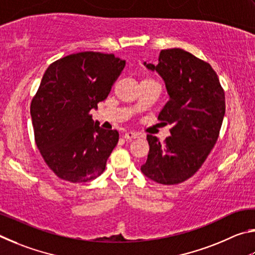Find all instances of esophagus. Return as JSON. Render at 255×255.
Wrapping results in <instances>:
<instances>
[{
    "label": "esophagus",
    "mask_w": 255,
    "mask_h": 255,
    "mask_svg": "<svg viewBox=\"0 0 255 255\" xmlns=\"http://www.w3.org/2000/svg\"><path fill=\"white\" fill-rule=\"evenodd\" d=\"M136 137H139V133H137V132L128 131V132H127V133H124V139H127V140L136 139Z\"/></svg>",
    "instance_id": "obj_1"
}]
</instances>
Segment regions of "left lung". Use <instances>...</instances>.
Returning <instances> with one entry per match:
<instances>
[{
	"label": "left lung",
	"instance_id": "left-lung-1",
	"mask_svg": "<svg viewBox=\"0 0 255 255\" xmlns=\"http://www.w3.org/2000/svg\"><path fill=\"white\" fill-rule=\"evenodd\" d=\"M144 65L164 80L170 98L158 120L172 128L163 143L146 135L150 150L141 171L158 184L177 185L199 170L215 145L225 93L212 66L182 49H164L157 65Z\"/></svg>",
	"mask_w": 255,
	"mask_h": 255
}]
</instances>
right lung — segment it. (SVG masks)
Here are the masks:
<instances>
[{
	"mask_svg": "<svg viewBox=\"0 0 255 255\" xmlns=\"http://www.w3.org/2000/svg\"><path fill=\"white\" fill-rule=\"evenodd\" d=\"M124 67L113 53L84 51L47 68L30 112L35 144L60 179L86 182L105 170L119 132L102 128L89 112L109 96Z\"/></svg>",
	"mask_w": 255,
	"mask_h": 255,
	"instance_id": "add662e5",
	"label": "right lung"
}]
</instances>
